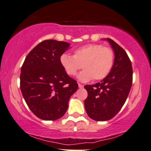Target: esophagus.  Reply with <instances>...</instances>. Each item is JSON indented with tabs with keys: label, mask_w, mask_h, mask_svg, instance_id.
Here are the masks:
<instances>
[{
	"label": "esophagus",
	"mask_w": 151,
	"mask_h": 151,
	"mask_svg": "<svg viewBox=\"0 0 151 151\" xmlns=\"http://www.w3.org/2000/svg\"><path fill=\"white\" fill-rule=\"evenodd\" d=\"M78 86H79V88H83V85L81 84V83H79V84H78Z\"/></svg>",
	"instance_id": "obj_1"
}]
</instances>
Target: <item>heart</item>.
I'll return each mask as SVG.
<instances>
[{
    "mask_svg": "<svg viewBox=\"0 0 151 151\" xmlns=\"http://www.w3.org/2000/svg\"><path fill=\"white\" fill-rule=\"evenodd\" d=\"M60 63L69 76H75L82 67L84 70L78 76L79 80L99 81L110 73L114 64V52L109 47L90 43L75 49L73 55L63 53Z\"/></svg>",
    "mask_w": 151,
    "mask_h": 151,
    "instance_id": "1",
    "label": "heart"
}]
</instances>
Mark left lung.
Returning <instances> with one entry per match:
<instances>
[{
    "label": "left lung",
    "mask_w": 151,
    "mask_h": 151,
    "mask_svg": "<svg viewBox=\"0 0 151 151\" xmlns=\"http://www.w3.org/2000/svg\"><path fill=\"white\" fill-rule=\"evenodd\" d=\"M108 41L115 52L113 66L101 82L86 85L84 101L87 115L96 121H107L117 115L124 105L132 85V63L125 50L113 40Z\"/></svg>",
    "instance_id": "8db88e82"
}]
</instances>
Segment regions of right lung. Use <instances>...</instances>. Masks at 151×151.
<instances>
[{
  "instance_id": "obj_1",
  "label": "right lung",
  "mask_w": 151,
  "mask_h": 151,
  "mask_svg": "<svg viewBox=\"0 0 151 151\" xmlns=\"http://www.w3.org/2000/svg\"><path fill=\"white\" fill-rule=\"evenodd\" d=\"M70 46L65 41H43L29 52L22 66V93L32 112L43 120L63 117L71 96L78 88L77 81L60 63V57Z\"/></svg>"
}]
</instances>
